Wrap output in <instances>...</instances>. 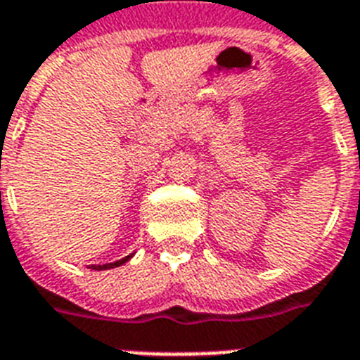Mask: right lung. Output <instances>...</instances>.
Wrapping results in <instances>:
<instances>
[{
	"label": "right lung",
	"instance_id": "add662e5",
	"mask_svg": "<svg viewBox=\"0 0 360 360\" xmlns=\"http://www.w3.org/2000/svg\"><path fill=\"white\" fill-rule=\"evenodd\" d=\"M131 255H127V257H124L122 261H116V263H107V264H91V269H96V270H107V269H116V266H120V264H124L125 261H129Z\"/></svg>",
	"mask_w": 360,
	"mask_h": 360
}]
</instances>
